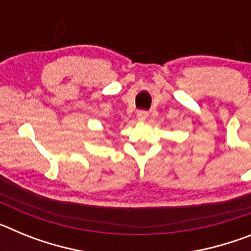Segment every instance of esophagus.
Here are the masks:
<instances>
[{"label": "esophagus", "mask_w": 251, "mask_h": 251, "mask_svg": "<svg viewBox=\"0 0 251 251\" xmlns=\"http://www.w3.org/2000/svg\"><path fill=\"white\" fill-rule=\"evenodd\" d=\"M147 117H148V113L146 112V110H138V112H137V119H138V121L141 122L146 121Z\"/></svg>", "instance_id": "obj_1"}]
</instances>
